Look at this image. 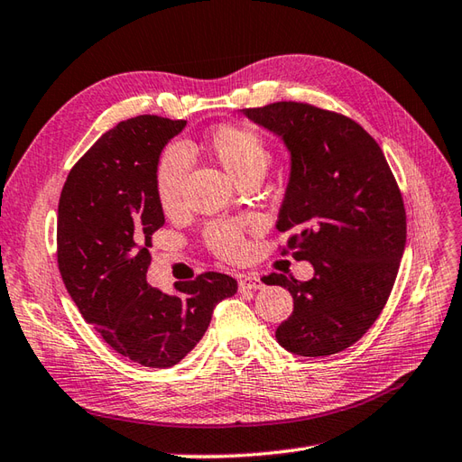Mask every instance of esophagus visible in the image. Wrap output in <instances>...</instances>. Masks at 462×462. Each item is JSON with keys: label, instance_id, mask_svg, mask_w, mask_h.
<instances>
[{"label": "esophagus", "instance_id": "34e87169", "mask_svg": "<svg viewBox=\"0 0 462 462\" xmlns=\"http://www.w3.org/2000/svg\"><path fill=\"white\" fill-rule=\"evenodd\" d=\"M238 287H240V291H255V289H262L263 287V282L257 275L248 273V275L240 277Z\"/></svg>", "mask_w": 462, "mask_h": 462}]
</instances>
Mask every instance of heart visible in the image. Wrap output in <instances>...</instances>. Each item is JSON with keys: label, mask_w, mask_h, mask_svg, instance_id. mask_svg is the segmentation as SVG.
I'll use <instances>...</instances> for the list:
<instances>
[{"label": "heart", "mask_w": 462, "mask_h": 462, "mask_svg": "<svg viewBox=\"0 0 462 462\" xmlns=\"http://www.w3.org/2000/svg\"><path fill=\"white\" fill-rule=\"evenodd\" d=\"M207 147L236 180L254 173V171L265 173L272 159L263 137L252 127L238 124H224L217 127L207 139ZM189 165L190 157L185 145L171 143L161 153L155 169V192L159 205L165 212L179 207L182 180H185ZM205 238L210 250L224 260H238L244 252L242 234L236 224L212 222L205 230Z\"/></svg>", "instance_id": "obj_1"}]
</instances>
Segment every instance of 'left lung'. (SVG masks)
<instances>
[{
    "label": "left lung",
    "mask_w": 462,
    "mask_h": 462,
    "mask_svg": "<svg viewBox=\"0 0 462 462\" xmlns=\"http://www.w3.org/2000/svg\"><path fill=\"white\" fill-rule=\"evenodd\" d=\"M283 139L291 173L277 230L287 248L313 263L309 282L263 277L293 297L277 327L280 345L299 356L342 352L364 337L388 301L405 248V208L380 145L350 117L303 102L242 110Z\"/></svg>",
    "instance_id": "left-lung-1"
}]
</instances>
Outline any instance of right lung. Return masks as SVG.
I'll list each match as a JSON object with an SVG mask.
<instances>
[{
	"mask_svg": "<svg viewBox=\"0 0 462 462\" xmlns=\"http://www.w3.org/2000/svg\"><path fill=\"white\" fill-rule=\"evenodd\" d=\"M185 120L137 116L106 132L70 169L59 200L57 260L86 323L147 368H171L205 337L234 277L200 273L167 295L147 283L152 236L165 217L155 192L163 147Z\"/></svg>",
	"mask_w": 462,
	"mask_h": 462,
	"instance_id": "add662e5",
	"label": "right lung"
}]
</instances>
